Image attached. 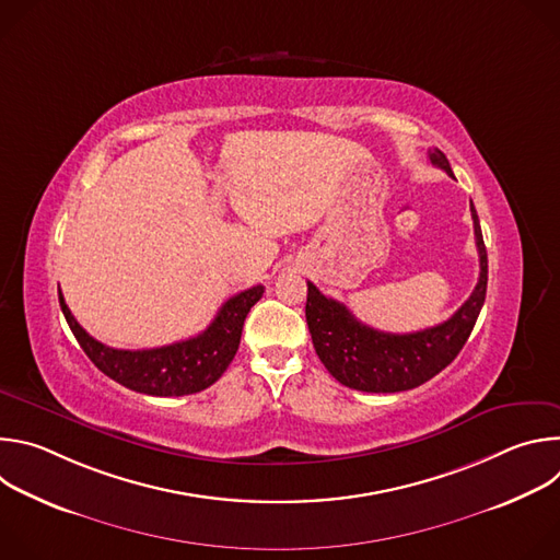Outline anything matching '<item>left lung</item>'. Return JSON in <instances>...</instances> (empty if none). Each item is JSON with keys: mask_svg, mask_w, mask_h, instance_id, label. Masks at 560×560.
Masks as SVG:
<instances>
[{"mask_svg": "<svg viewBox=\"0 0 560 560\" xmlns=\"http://www.w3.org/2000/svg\"><path fill=\"white\" fill-rule=\"evenodd\" d=\"M430 162L454 177L447 156L441 150H430ZM469 210L481 275H478V283L469 299L447 322L434 328L410 335L374 330L361 324L343 303L328 299L307 281L305 318L312 343L318 359L339 383L361 392H404L430 381L456 359L488 292V250L474 203Z\"/></svg>", "mask_w": 560, "mask_h": 560, "instance_id": "obj_1", "label": "left lung"}]
</instances>
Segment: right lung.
Wrapping results in <instances>:
<instances>
[{"mask_svg":"<svg viewBox=\"0 0 560 560\" xmlns=\"http://www.w3.org/2000/svg\"><path fill=\"white\" fill-rule=\"evenodd\" d=\"M264 290L255 285L230 296L201 335L152 350L108 348L77 324L61 292L59 305L77 343L106 376L141 394L184 396L210 387L225 372L242 341L246 316Z\"/></svg>","mask_w":560,"mask_h":560,"instance_id":"right-lung-1","label":"right lung"}]
</instances>
